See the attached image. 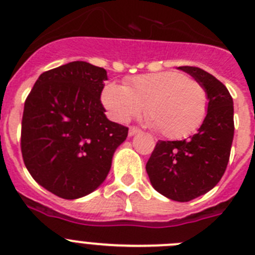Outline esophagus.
<instances>
[{
	"label": "esophagus",
	"mask_w": 255,
	"mask_h": 255,
	"mask_svg": "<svg viewBox=\"0 0 255 255\" xmlns=\"http://www.w3.org/2000/svg\"><path fill=\"white\" fill-rule=\"evenodd\" d=\"M140 131H141V130L139 129V128H136V126H130L129 135H130V136H132V135L138 134V132H140Z\"/></svg>",
	"instance_id": "1"
}]
</instances>
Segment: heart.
<instances>
[{
  "mask_svg": "<svg viewBox=\"0 0 255 255\" xmlns=\"http://www.w3.org/2000/svg\"><path fill=\"white\" fill-rule=\"evenodd\" d=\"M102 101L120 123L139 115L144 107L150 125L168 139L186 138L197 131L206 120L209 102L203 85L177 71L134 76L125 87L110 84Z\"/></svg>",
  "mask_w": 255,
  "mask_h": 255,
  "instance_id": "heart-1",
  "label": "heart"
}]
</instances>
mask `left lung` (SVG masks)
<instances>
[{
	"label": "left lung",
	"instance_id": "left-lung-1",
	"mask_svg": "<svg viewBox=\"0 0 255 255\" xmlns=\"http://www.w3.org/2000/svg\"><path fill=\"white\" fill-rule=\"evenodd\" d=\"M208 94V114L197 134L184 140H158L145 164L150 184L164 197L189 202L215 188L224 176L234 139L233 97L199 67L180 66Z\"/></svg>",
	"mask_w": 255,
	"mask_h": 255
}]
</instances>
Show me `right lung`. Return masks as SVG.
Here are the masks:
<instances>
[{
  "mask_svg": "<svg viewBox=\"0 0 255 255\" xmlns=\"http://www.w3.org/2000/svg\"><path fill=\"white\" fill-rule=\"evenodd\" d=\"M107 71L74 61L44 71L24 105L20 147L31 177L64 199L96 190L129 128L106 117Z\"/></svg>",
  "mask_w": 255,
  "mask_h": 255,
  "instance_id": "1",
  "label": "right lung"
}]
</instances>
